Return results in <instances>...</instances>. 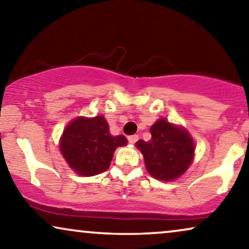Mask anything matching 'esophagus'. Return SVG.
I'll list each match as a JSON object with an SVG mask.
<instances>
[{"label":"esophagus","mask_w":249,"mask_h":249,"mask_svg":"<svg viewBox=\"0 0 249 249\" xmlns=\"http://www.w3.org/2000/svg\"><path fill=\"white\" fill-rule=\"evenodd\" d=\"M128 141H129V142H130V144H135V142L138 141V136L137 135H132V136H130V137H128Z\"/></svg>","instance_id":"34e87169"}]
</instances>
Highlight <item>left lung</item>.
I'll list each match as a JSON object with an SVG mask.
<instances>
[{
	"label": "left lung",
	"instance_id": "obj_1",
	"mask_svg": "<svg viewBox=\"0 0 249 249\" xmlns=\"http://www.w3.org/2000/svg\"><path fill=\"white\" fill-rule=\"evenodd\" d=\"M151 141L141 139L136 146L144 156L149 175L162 181H172L187 171L194 160L195 144L185 128L159 119L149 129Z\"/></svg>",
	"mask_w": 249,
	"mask_h": 249
}]
</instances>
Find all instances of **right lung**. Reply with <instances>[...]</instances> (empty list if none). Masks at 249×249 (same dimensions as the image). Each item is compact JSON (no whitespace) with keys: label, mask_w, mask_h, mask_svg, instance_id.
Wrapping results in <instances>:
<instances>
[{"label":"right lung","mask_w":249,"mask_h":249,"mask_svg":"<svg viewBox=\"0 0 249 249\" xmlns=\"http://www.w3.org/2000/svg\"><path fill=\"white\" fill-rule=\"evenodd\" d=\"M127 145L124 136H112L103 115L74 119L63 130L60 149L74 172L96 176L110 168L114 151Z\"/></svg>","instance_id":"add662e5"}]
</instances>
